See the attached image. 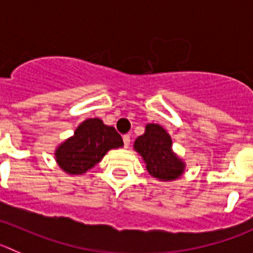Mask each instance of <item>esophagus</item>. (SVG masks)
Listing matches in <instances>:
<instances>
[{"label":"esophagus","mask_w":253,"mask_h":253,"mask_svg":"<svg viewBox=\"0 0 253 253\" xmlns=\"http://www.w3.org/2000/svg\"><path fill=\"white\" fill-rule=\"evenodd\" d=\"M124 145L125 147H128L129 143H131V137H129V134H124Z\"/></svg>","instance_id":"obj_1"}]
</instances>
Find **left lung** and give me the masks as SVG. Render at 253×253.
<instances>
[{"instance_id":"obj_1","label":"left lung","mask_w":253,"mask_h":253,"mask_svg":"<svg viewBox=\"0 0 253 253\" xmlns=\"http://www.w3.org/2000/svg\"><path fill=\"white\" fill-rule=\"evenodd\" d=\"M169 134L160 125L150 124L146 132L134 141V150L140 152L147 171L156 178L174 180L183 171V164L172 153Z\"/></svg>"}]
</instances>
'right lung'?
Listing matches in <instances>:
<instances>
[{
  "instance_id": "obj_1",
  "label": "right lung",
  "mask_w": 253,
  "mask_h": 253,
  "mask_svg": "<svg viewBox=\"0 0 253 253\" xmlns=\"http://www.w3.org/2000/svg\"><path fill=\"white\" fill-rule=\"evenodd\" d=\"M122 145L115 127L106 126L100 119L86 120L77 127L75 136L57 148L56 159L63 171L80 174L98 164L108 150Z\"/></svg>"
}]
</instances>
